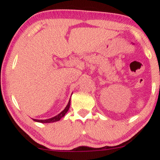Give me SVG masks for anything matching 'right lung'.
<instances>
[{
	"label": "right lung",
	"mask_w": 160,
	"mask_h": 160,
	"mask_svg": "<svg viewBox=\"0 0 160 160\" xmlns=\"http://www.w3.org/2000/svg\"><path fill=\"white\" fill-rule=\"evenodd\" d=\"M70 104H71V99L69 100L68 102V105L66 106V108L65 109L62 111L61 113H59V114H58L56 117H52V118H50V119H47V120H35V119H33V120L34 121H36V122H43V123H48V122H56V121H58L60 120V119L62 118V117H63L65 115V113H67L68 111V109L70 108Z\"/></svg>",
	"instance_id": "add662e5"
}]
</instances>
